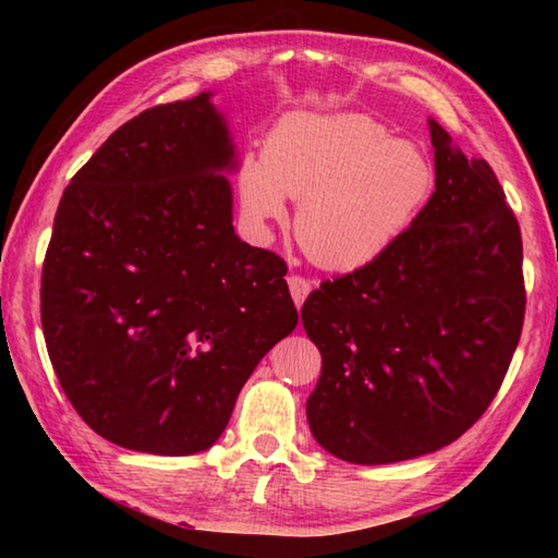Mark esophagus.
I'll list each match as a JSON object with an SVG mask.
<instances>
[{
  "label": "esophagus",
  "mask_w": 558,
  "mask_h": 558,
  "mask_svg": "<svg viewBox=\"0 0 558 558\" xmlns=\"http://www.w3.org/2000/svg\"><path fill=\"white\" fill-rule=\"evenodd\" d=\"M288 286H290V294H292L294 304H298V310H302L306 294L312 292V282L304 280L302 276H294L292 272V276H288Z\"/></svg>",
  "instance_id": "1"
}]
</instances>
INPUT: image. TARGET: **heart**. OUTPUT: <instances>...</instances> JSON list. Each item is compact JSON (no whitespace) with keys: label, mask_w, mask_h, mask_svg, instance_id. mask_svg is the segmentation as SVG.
<instances>
[{"label":"heart","mask_w":558,"mask_h":558,"mask_svg":"<svg viewBox=\"0 0 558 558\" xmlns=\"http://www.w3.org/2000/svg\"><path fill=\"white\" fill-rule=\"evenodd\" d=\"M434 189V168L410 141L360 112L290 114L268 134L260 162L240 174L242 208L258 228L300 201L298 240L316 264L352 270L381 258Z\"/></svg>","instance_id":"b5f03b06"}]
</instances>
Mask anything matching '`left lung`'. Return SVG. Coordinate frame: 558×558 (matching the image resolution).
<instances>
[{
    "mask_svg": "<svg viewBox=\"0 0 558 558\" xmlns=\"http://www.w3.org/2000/svg\"><path fill=\"white\" fill-rule=\"evenodd\" d=\"M429 134L436 189L417 218L302 306L324 360L306 420L354 465L453 444L489 408L523 330V240L504 189L436 120Z\"/></svg>",
    "mask_w": 558,
    "mask_h": 558,
    "instance_id": "8db88e82",
    "label": "left lung"
}]
</instances>
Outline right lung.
Segmentation results:
<instances>
[{
  "instance_id": "add662e5",
  "label": "right lung",
  "mask_w": 558,
  "mask_h": 558,
  "mask_svg": "<svg viewBox=\"0 0 558 558\" xmlns=\"http://www.w3.org/2000/svg\"><path fill=\"white\" fill-rule=\"evenodd\" d=\"M213 93L105 141L59 201L40 288L54 374L108 441L192 456L298 326L282 258L234 234L236 148Z\"/></svg>"
}]
</instances>
